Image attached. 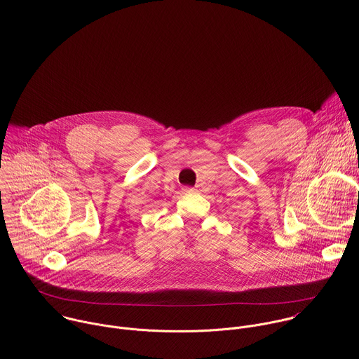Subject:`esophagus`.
<instances>
[{"label":"esophagus","mask_w":359,"mask_h":359,"mask_svg":"<svg viewBox=\"0 0 359 359\" xmlns=\"http://www.w3.org/2000/svg\"><path fill=\"white\" fill-rule=\"evenodd\" d=\"M186 191H191V189H186Z\"/></svg>","instance_id":"esophagus-1"}]
</instances>
